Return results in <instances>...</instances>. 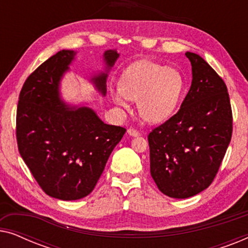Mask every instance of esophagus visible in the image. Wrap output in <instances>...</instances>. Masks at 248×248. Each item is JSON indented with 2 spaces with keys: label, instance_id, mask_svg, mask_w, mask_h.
Here are the masks:
<instances>
[{
  "label": "esophagus",
  "instance_id": "obj_1",
  "mask_svg": "<svg viewBox=\"0 0 248 248\" xmlns=\"http://www.w3.org/2000/svg\"><path fill=\"white\" fill-rule=\"evenodd\" d=\"M127 134L130 135V137H139V135H140V133H139L137 130H133V128H128Z\"/></svg>",
  "mask_w": 248,
  "mask_h": 248
}]
</instances>
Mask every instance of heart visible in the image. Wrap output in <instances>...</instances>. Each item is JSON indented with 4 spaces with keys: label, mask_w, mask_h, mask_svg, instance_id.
Instances as JSON below:
<instances>
[{
    "label": "heart",
    "mask_w": 248,
    "mask_h": 248,
    "mask_svg": "<svg viewBox=\"0 0 248 248\" xmlns=\"http://www.w3.org/2000/svg\"><path fill=\"white\" fill-rule=\"evenodd\" d=\"M182 73L149 60L138 61L124 71L120 88L113 90L114 103L130 108V99L137 100L138 110L145 122L158 124L171 116L184 91Z\"/></svg>",
    "instance_id": "obj_1"
}]
</instances>
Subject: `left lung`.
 <instances>
[{
  "label": "left lung",
  "mask_w": 248,
  "mask_h": 248,
  "mask_svg": "<svg viewBox=\"0 0 248 248\" xmlns=\"http://www.w3.org/2000/svg\"><path fill=\"white\" fill-rule=\"evenodd\" d=\"M192 84L178 113L149 134L150 172L160 192L187 199L204 191L216 177L232 140L228 90L215 70L195 53Z\"/></svg>",
  "instance_id": "8db88e82"
}]
</instances>
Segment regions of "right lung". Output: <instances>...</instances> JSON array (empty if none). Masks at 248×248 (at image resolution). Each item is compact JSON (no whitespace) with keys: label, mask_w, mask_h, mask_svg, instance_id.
Wrapping results in <instances>:
<instances>
[{"label":"right lung","mask_w":248,"mask_h":248,"mask_svg":"<svg viewBox=\"0 0 248 248\" xmlns=\"http://www.w3.org/2000/svg\"><path fill=\"white\" fill-rule=\"evenodd\" d=\"M77 52L62 49L28 77L19 96L16 141L23 161L43 191L74 201L89 195L103 174L124 127L104 123L87 105H69L61 96V81ZM120 53L105 50V71L90 82L106 96V81Z\"/></svg>","instance_id":"add662e5"}]
</instances>
